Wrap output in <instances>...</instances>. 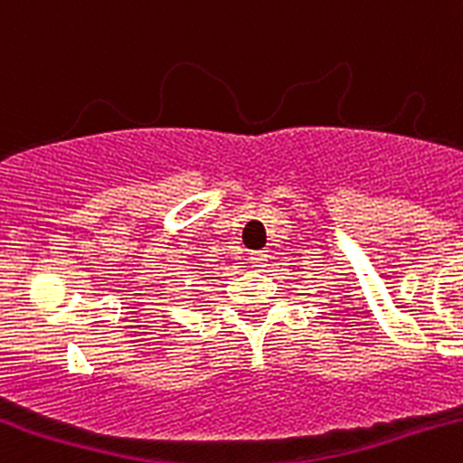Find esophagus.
Instances as JSON below:
<instances>
[{
  "label": "esophagus",
  "mask_w": 463,
  "mask_h": 463,
  "mask_svg": "<svg viewBox=\"0 0 463 463\" xmlns=\"http://www.w3.org/2000/svg\"><path fill=\"white\" fill-rule=\"evenodd\" d=\"M248 261H250L255 269H261V267H267L269 255L267 252H248Z\"/></svg>",
  "instance_id": "34e87169"
}]
</instances>
